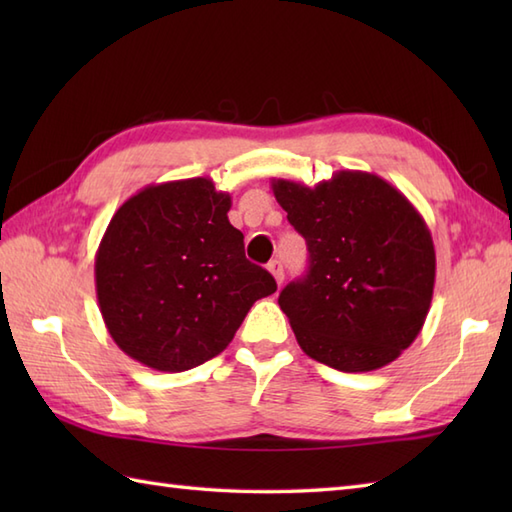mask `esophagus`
<instances>
[{"label": "esophagus", "instance_id": "esophagus-1", "mask_svg": "<svg viewBox=\"0 0 512 512\" xmlns=\"http://www.w3.org/2000/svg\"><path fill=\"white\" fill-rule=\"evenodd\" d=\"M268 270H270V273H273V277H275V281H277L279 286L284 284V264H281L279 259H273V262L268 264Z\"/></svg>", "mask_w": 512, "mask_h": 512}]
</instances>
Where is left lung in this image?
Returning <instances> with one entry per match:
<instances>
[{"label":"left lung","instance_id":"1","mask_svg":"<svg viewBox=\"0 0 512 512\" xmlns=\"http://www.w3.org/2000/svg\"><path fill=\"white\" fill-rule=\"evenodd\" d=\"M273 193L310 253L308 275L279 295L301 350L339 372L396 361L436 284V248L416 206L367 171H336L314 187L279 178Z\"/></svg>","mask_w":512,"mask_h":512}]
</instances>
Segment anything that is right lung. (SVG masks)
<instances>
[{
    "mask_svg": "<svg viewBox=\"0 0 512 512\" xmlns=\"http://www.w3.org/2000/svg\"><path fill=\"white\" fill-rule=\"evenodd\" d=\"M231 195L209 178L149 184L123 202L94 259L96 299L121 350L158 372H184L226 350L277 284L244 255Z\"/></svg>",
    "mask_w": 512,
    "mask_h": 512,
    "instance_id": "1",
    "label": "right lung"
}]
</instances>
